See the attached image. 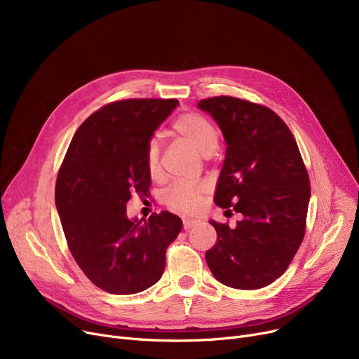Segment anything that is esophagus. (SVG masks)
Wrapping results in <instances>:
<instances>
[{
	"instance_id": "esophagus-1",
	"label": "esophagus",
	"mask_w": 359,
	"mask_h": 359,
	"mask_svg": "<svg viewBox=\"0 0 359 359\" xmlns=\"http://www.w3.org/2000/svg\"><path fill=\"white\" fill-rule=\"evenodd\" d=\"M195 225V221H191V219H183V229L184 230H191Z\"/></svg>"
}]
</instances>
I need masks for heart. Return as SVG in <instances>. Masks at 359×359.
I'll use <instances>...</instances> for the list:
<instances>
[{
	"instance_id": "b5f03b06",
	"label": "heart",
	"mask_w": 359,
	"mask_h": 359,
	"mask_svg": "<svg viewBox=\"0 0 359 359\" xmlns=\"http://www.w3.org/2000/svg\"><path fill=\"white\" fill-rule=\"evenodd\" d=\"M173 130L177 137L191 144L202 156H210L217 148L218 132L215 126L195 111H186L175 121ZM148 173L156 177L160 172V148L157 141H149L147 147ZM206 187L203 184H175L165 192L164 202L170 210L192 214L201 208Z\"/></svg>"
}]
</instances>
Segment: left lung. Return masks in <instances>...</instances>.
Listing matches in <instances>:
<instances>
[{"label": "left lung", "mask_w": 359, "mask_h": 359, "mask_svg": "<svg viewBox=\"0 0 359 359\" xmlns=\"http://www.w3.org/2000/svg\"><path fill=\"white\" fill-rule=\"evenodd\" d=\"M227 149L214 196L236 227L211 221L217 244L206 263L221 284L266 287L287 271L306 233L310 179L287 123L266 106L231 96L203 99Z\"/></svg>", "instance_id": "left-lung-1"}]
</instances>
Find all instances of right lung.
<instances>
[{"instance_id":"right-lung-1","label":"right lung","mask_w":359,"mask_h":359,"mask_svg":"<svg viewBox=\"0 0 359 359\" xmlns=\"http://www.w3.org/2000/svg\"><path fill=\"white\" fill-rule=\"evenodd\" d=\"M179 104L176 99H126L104 104L75 132L60 167L55 202L68 249L100 290L129 295L153 287L165 250L182 230L167 211L129 219L132 194L148 196L147 147Z\"/></svg>"}]
</instances>
